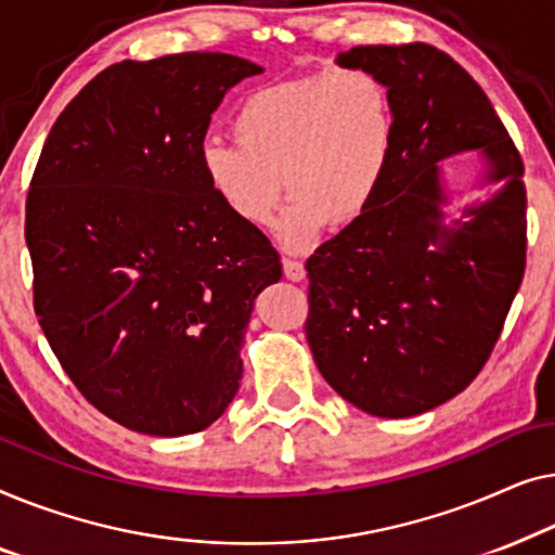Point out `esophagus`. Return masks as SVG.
Segmentation results:
<instances>
[{
    "label": "esophagus",
    "mask_w": 555,
    "mask_h": 555,
    "mask_svg": "<svg viewBox=\"0 0 555 555\" xmlns=\"http://www.w3.org/2000/svg\"><path fill=\"white\" fill-rule=\"evenodd\" d=\"M281 263H284V276H286L288 281H304V276H307V269H304L301 261L284 259Z\"/></svg>",
    "instance_id": "esophagus-1"
}]
</instances>
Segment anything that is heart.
Returning a JSON list of instances; mask_svg holds the SVG:
<instances>
[{"instance_id":"b5f03b06","label":"heart","mask_w":555,"mask_h":555,"mask_svg":"<svg viewBox=\"0 0 555 555\" xmlns=\"http://www.w3.org/2000/svg\"><path fill=\"white\" fill-rule=\"evenodd\" d=\"M233 135L203 140V181L251 229L271 223L286 183L294 198L279 236L307 251L330 221L349 223L372 206L392 163L397 118L377 75L337 69L248 92Z\"/></svg>"}]
</instances>
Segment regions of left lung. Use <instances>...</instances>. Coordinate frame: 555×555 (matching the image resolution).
<instances>
[{
    "label": "left lung",
    "mask_w": 555,
    "mask_h": 555,
    "mask_svg": "<svg viewBox=\"0 0 555 555\" xmlns=\"http://www.w3.org/2000/svg\"><path fill=\"white\" fill-rule=\"evenodd\" d=\"M337 65L387 85L397 140L372 206L309 256L307 339L347 402L412 417L463 392L501 337L526 269L522 160L480 85L437 47H352ZM463 152L496 191L450 219L439 163Z\"/></svg>",
    "instance_id": "8db88e82"
}]
</instances>
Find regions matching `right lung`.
<instances>
[{
	"label": "right lung",
	"instance_id": "obj_1",
	"mask_svg": "<svg viewBox=\"0 0 555 555\" xmlns=\"http://www.w3.org/2000/svg\"><path fill=\"white\" fill-rule=\"evenodd\" d=\"M263 67L223 52L125 60L60 113L27 196L35 311L62 370L128 430H206L238 392L274 246L203 181L225 92Z\"/></svg>",
	"mask_w": 555,
	"mask_h": 555
}]
</instances>
